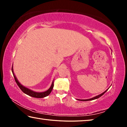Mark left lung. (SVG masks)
Wrapping results in <instances>:
<instances>
[{
	"label": "left lung",
	"instance_id": "obj_1",
	"mask_svg": "<svg viewBox=\"0 0 127 127\" xmlns=\"http://www.w3.org/2000/svg\"><path fill=\"white\" fill-rule=\"evenodd\" d=\"M107 90H108V89H107ZM107 90H106V91H105V92H103V93L101 94H100V95H97V96H95V97H92V98H90V99H86V100H81V99H77V100H79V101H90V100H95V99H97V98H99L100 97H101V96H102L103 95H104V94L105 93V92H106L107 91Z\"/></svg>",
	"mask_w": 127,
	"mask_h": 127
}]
</instances>
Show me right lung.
<instances>
[{
    "label": "right lung",
    "mask_w": 127,
    "mask_h": 127,
    "mask_svg": "<svg viewBox=\"0 0 127 127\" xmlns=\"http://www.w3.org/2000/svg\"><path fill=\"white\" fill-rule=\"evenodd\" d=\"M12 73L13 74V76H14V78L15 79V81H16V83L17 84V85L19 87H20V89L22 90V91L24 92L25 94L28 95H29L30 96H31V97H36V98H43V97H46V96H48L49 94L51 93V91H52V90L53 89V87H54V81H53L52 82V84H51L50 87L49 88V89L47 90L46 91H44V92H35L32 91V90H30L28 89L27 87H25V86H23V85H22L21 84V83L19 82L18 79H17L16 76H15V74L14 73V72H13V66L12 67Z\"/></svg>",
    "instance_id": "1"
}]
</instances>
